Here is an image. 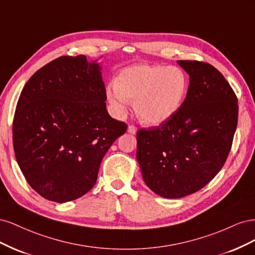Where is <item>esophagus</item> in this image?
I'll list each match as a JSON object with an SVG mask.
<instances>
[{
	"label": "esophagus",
	"instance_id": "34e87169",
	"mask_svg": "<svg viewBox=\"0 0 255 255\" xmlns=\"http://www.w3.org/2000/svg\"><path fill=\"white\" fill-rule=\"evenodd\" d=\"M128 133L132 134V135H135L137 133V128L135 126H128Z\"/></svg>",
	"mask_w": 255,
	"mask_h": 255
}]
</instances>
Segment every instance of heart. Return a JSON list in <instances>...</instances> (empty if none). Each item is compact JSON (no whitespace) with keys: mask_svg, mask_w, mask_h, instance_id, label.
<instances>
[{"mask_svg":"<svg viewBox=\"0 0 255 255\" xmlns=\"http://www.w3.org/2000/svg\"><path fill=\"white\" fill-rule=\"evenodd\" d=\"M188 80L175 66L138 64L125 68L106 89L107 101L117 115L135 101L137 117L148 126H159L176 114L187 95Z\"/></svg>","mask_w":255,"mask_h":255,"instance_id":"obj_1","label":"heart"}]
</instances>
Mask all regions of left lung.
Instances as JSON below:
<instances>
[{
	"mask_svg": "<svg viewBox=\"0 0 255 255\" xmlns=\"http://www.w3.org/2000/svg\"><path fill=\"white\" fill-rule=\"evenodd\" d=\"M189 75L180 110L155 128L137 132L136 158L156 195L175 199L204 187L225 165L237 127V98L217 69L177 60Z\"/></svg>",
	"mask_w": 255,
	"mask_h": 255,
	"instance_id": "8db88e82",
	"label": "left lung"
}]
</instances>
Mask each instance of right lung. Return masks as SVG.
<instances>
[{
  "mask_svg": "<svg viewBox=\"0 0 255 255\" xmlns=\"http://www.w3.org/2000/svg\"><path fill=\"white\" fill-rule=\"evenodd\" d=\"M101 68L84 55L58 57L21 91L14 155L30 187L50 201H72L94 187L102 158L127 130L107 113Z\"/></svg>",
  "mask_w": 255,
  "mask_h": 255,
  "instance_id": "right-lung-1",
  "label": "right lung"
}]
</instances>
